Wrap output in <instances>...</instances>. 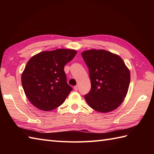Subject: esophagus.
<instances>
[{"mask_svg": "<svg viewBox=\"0 0 154 154\" xmlns=\"http://www.w3.org/2000/svg\"><path fill=\"white\" fill-rule=\"evenodd\" d=\"M73 89H74V90H75V91H78V86H77V85H76V86H74Z\"/></svg>", "mask_w": 154, "mask_h": 154, "instance_id": "34e87169", "label": "esophagus"}]
</instances>
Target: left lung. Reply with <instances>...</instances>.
Listing matches in <instances>:
<instances>
[{"mask_svg":"<svg viewBox=\"0 0 154 154\" xmlns=\"http://www.w3.org/2000/svg\"><path fill=\"white\" fill-rule=\"evenodd\" d=\"M89 71L90 92L85 95L90 107L99 112L116 109L124 100L130 82L128 68L119 55L104 50L84 51Z\"/></svg>","mask_w":154,"mask_h":154,"instance_id":"left-lung-1","label":"left lung"}]
</instances>
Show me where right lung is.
Here are the masks:
<instances>
[{
	"instance_id": "1",
	"label": "right lung",
	"mask_w": 154,
	"mask_h": 154,
	"mask_svg": "<svg viewBox=\"0 0 154 154\" xmlns=\"http://www.w3.org/2000/svg\"><path fill=\"white\" fill-rule=\"evenodd\" d=\"M76 54L74 50L57 49L42 51L30 59L21 81L26 95L34 106L50 111L63 104L72 91L64 66Z\"/></svg>"
}]
</instances>
